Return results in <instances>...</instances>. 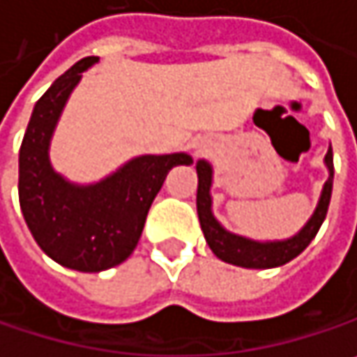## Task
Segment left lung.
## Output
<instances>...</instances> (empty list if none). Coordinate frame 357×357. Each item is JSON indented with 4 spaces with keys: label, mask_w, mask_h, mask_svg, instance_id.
Wrapping results in <instances>:
<instances>
[{
    "label": "left lung",
    "mask_w": 357,
    "mask_h": 357,
    "mask_svg": "<svg viewBox=\"0 0 357 357\" xmlns=\"http://www.w3.org/2000/svg\"><path fill=\"white\" fill-rule=\"evenodd\" d=\"M325 163L329 167V179L323 185L321 192V200L317 204V211L310 216L305 229L294 235L288 241H275V243H257L251 239H245L239 235H233L229 231H225L216 218L212 216V200H211V183H212V169L206 161H198L196 163V172H198V194H196V206H198V218H200V227L204 231L206 243L212 249V253L216 257H220L227 264L233 266H241V268H257V270H266V268H278L288 264L290 259H294L296 255H301L308 243L314 239V235L319 233L327 208L331 202V190H333V151L329 146L327 155H325Z\"/></svg>",
    "instance_id": "obj_1"
}]
</instances>
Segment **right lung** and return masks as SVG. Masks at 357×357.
Here are the masks:
<instances>
[{"label":"right lung","instance_id":"add662e5","mask_svg":"<svg viewBox=\"0 0 357 357\" xmlns=\"http://www.w3.org/2000/svg\"><path fill=\"white\" fill-rule=\"evenodd\" d=\"M93 63L98 56H85L45 91L20 146L24 220L50 259L77 272H104L122 264L139 243L146 212L169 169L192 163L185 153L143 155L93 185H73L52 172L50 135L69 93Z\"/></svg>","mask_w":357,"mask_h":357}]
</instances>
